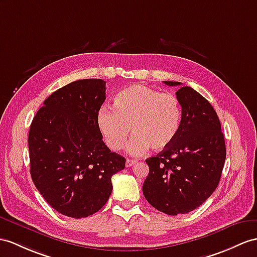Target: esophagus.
<instances>
[{"mask_svg": "<svg viewBox=\"0 0 257 257\" xmlns=\"http://www.w3.org/2000/svg\"><path fill=\"white\" fill-rule=\"evenodd\" d=\"M136 162H137L136 160H133V159H127V160H126V162H125V166H126L127 168H128V167H132V166H134V165L136 164Z\"/></svg>", "mask_w": 257, "mask_h": 257, "instance_id": "esophagus-1", "label": "esophagus"}]
</instances>
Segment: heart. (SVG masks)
Segmentation results:
<instances>
[{"label": "heart", "mask_w": 257, "mask_h": 257, "mask_svg": "<svg viewBox=\"0 0 257 257\" xmlns=\"http://www.w3.org/2000/svg\"><path fill=\"white\" fill-rule=\"evenodd\" d=\"M113 108L103 107L97 115L100 133L113 150L125 145L131 128L134 136L127 150L133 156L145 154L149 148L161 152L171 145L179 133L182 111L179 100L171 93L133 85L116 93Z\"/></svg>", "instance_id": "1"}]
</instances>
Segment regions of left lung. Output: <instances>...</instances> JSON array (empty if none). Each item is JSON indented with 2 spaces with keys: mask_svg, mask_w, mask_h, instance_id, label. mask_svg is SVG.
Segmentation results:
<instances>
[{
  "mask_svg": "<svg viewBox=\"0 0 257 257\" xmlns=\"http://www.w3.org/2000/svg\"><path fill=\"white\" fill-rule=\"evenodd\" d=\"M176 95L182 108L179 133L171 145L146 159L149 173L143 185L147 202L171 216L194 210L214 193L226 160V144L215 109L191 87H181Z\"/></svg>",
  "mask_w": 257,
  "mask_h": 257,
  "instance_id": "left-lung-1",
  "label": "left lung"
}]
</instances>
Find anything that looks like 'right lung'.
<instances>
[{
  "mask_svg": "<svg viewBox=\"0 0 257 257\" xmlns=\"http://www.w3.org/2000/svg\"><path fill=\"white\" fill-rule=\"evenodd\" d=\"M104 100V80L73 81L45 100L30 125L31 179L47 203L67 217L101 209L111 195V177L125 168V158L111 153L98 127Z\"/></svg>",
  "mask_w": 257,
  "mask_h": 257,
  "instance_id": "right-lung-1",
  "label": "right lung"
}]
</instances>
